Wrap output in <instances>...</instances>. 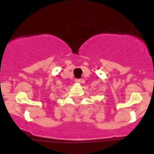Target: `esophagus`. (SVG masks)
I'll return each mask as SVG.
<instances>
[{
	"label": "esophagus",
	"instance_id": "obj_1",
	"mask_svg": "<svg viewBox=\"0 0 154 154\" xmlns=\"http://www.w3.org/2000/svg\"><path fill=\"white\" fill-rule=\"evenodd\" d=\"M75 82H76V83H82V79H76Z\"/></svg>",
	"mask_w": 154,
	"mask_h": 154
}]
</instances>
